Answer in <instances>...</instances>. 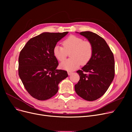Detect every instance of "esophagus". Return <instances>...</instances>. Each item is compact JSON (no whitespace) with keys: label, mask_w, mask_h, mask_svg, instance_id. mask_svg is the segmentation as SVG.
Masks as SVG:
<instances>
[{"label":"esophagus","mask_w":132,"mask_h":132,"mask_svg":"<svg viewBox=\"0 0 132 132\" xmlns=\"http://www.w3.org/2000/svg\"><path fill=\"white\" fill-rule=\"evenodd\" d=\"M67 73H68V74L69 75H71V74L73 73V72H71V71H68V72H67Z\"/></svg>","instance_id":"esophagus-1"}]
</instances>
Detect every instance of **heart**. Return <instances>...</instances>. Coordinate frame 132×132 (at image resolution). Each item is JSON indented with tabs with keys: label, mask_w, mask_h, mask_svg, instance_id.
Segmentation results:
<instances>
[{
	"label": "heart",
	"mask_w": 132,
	"mask_h": 132,
	"mask_svg": "<svg viewBox=\"0 0 132 132\" xmlns=\"http://www.w3.org/2000/svg\"><path fill=\"white\" fill-rule=\"evenodd\" d=\"M63 46L55 45L53 48V54L59 61H63L70 52V59L62 62L61 66L67 71H73L82 65L87 64L90 60L93 47L90 42L84 40L82 38L71 35L62 42Z\"/></svg>",
	"instance_id": "b5f03b06"
}]
</instances>
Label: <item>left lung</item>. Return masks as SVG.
<instances>
[{
    "label": "left lung",
    "instance_id": "8db88e82",
    "mask_svg": "<svg viewBox=\"0 0 132 132\" xmlns=\"http://www.w3.org/2000/svg\"><path fill=\"white\" fill-rule=\"evenodd\" d=\"M80 34L92 43L93 53L88 63L77 72L80 80L75 85V90L83 99L93 101L104 94L112 82L114 59L106 41L97 34L91 31H82Z\"/></svg>",
    "mask_w": 132,
    "mask_h": 132
}]
</instances>
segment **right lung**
<instances>
[{
    "label": "right lung",
    "mask_w": 132,
    "mask_h": 132,
    "mask_svg": "<svg viewBox=\"0 0 132 132\" xmlns=\"http://www.w3.org/2000/svg\"><path fill=\"white\" fill-rule=\"evenodd\" d=\"M68 32H43L30 39L20 51L19 75L32 97L40 101L51 98L57 93L59 82L68 77L67 71L56 69L59 64L53 52Z\"/></svg>",
    "instance_id": "obj_1"
}]
</instances>
